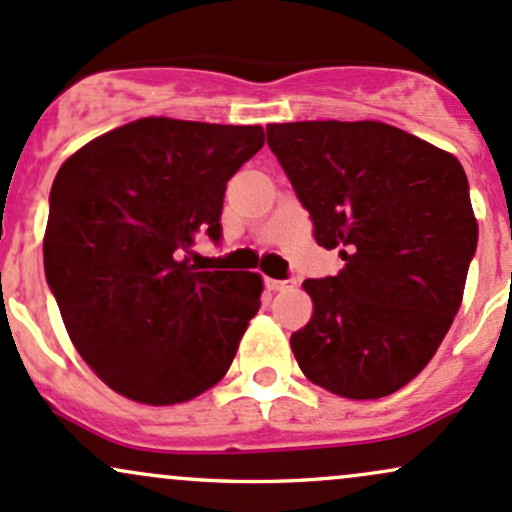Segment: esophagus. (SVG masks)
I'll return each mask as SVG.
<instances>
[{
    "label": "esophagus",
    "mask_w": 512,
    "mask_h": 512,
    "mask_svg": "<svg viewBox=\"0 0 512 512\" xmlns=\"http://www.w3.org/2000/svg\"><path fill=\"white\" fill-rule=\"evenodd\" d=\"M266 285H268V290L283 292V290H290V287H295L297 280H273V278H266Z\"/></svg>",
    "instance_id": "1"
}]
</instances>
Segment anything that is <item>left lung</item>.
I'll return each instance as SVG.
<instances>
[{"instance_id":"left-lung-1","label":"left lung","mask_w":512,"mask_h":512,"mask_svg":"<svg viewBox=\"0 0 512 512\" xmlns=\"http://www.w3.org/2000/svg\"><path fill=\"white\" fill-rule=\"evenodd\" d=\"M266 135L317 244L346 261L302 283L314 312L290 336L297 365L346 399L394 394L430 363L462 304L479 241L467 174L380 120L271 123Z\"/></svg>"}]
</instances>
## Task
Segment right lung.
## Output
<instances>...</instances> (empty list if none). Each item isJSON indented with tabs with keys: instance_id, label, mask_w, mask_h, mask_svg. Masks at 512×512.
<instances>
[{
	"instance_id": "right-lung-1",
	"label": "right lung",
	"mask_w": 512,
	"mask_h": 512,
	"mask_svg": "<svg viewBox=\"0 0 512 512\" xmlns=\"http://www.w3.org/2000/svg\"><path fill=\"white\" fill-rule=\"evenodd\" d=\"M261 125L140 118L86 142L50 188L45 278L74 348L125 399L174 406L227 375L263 278L198 271L220 239L227 181L263 147Z\"/></svg>"
}]
</instances>
